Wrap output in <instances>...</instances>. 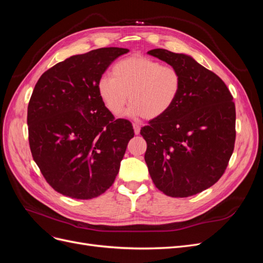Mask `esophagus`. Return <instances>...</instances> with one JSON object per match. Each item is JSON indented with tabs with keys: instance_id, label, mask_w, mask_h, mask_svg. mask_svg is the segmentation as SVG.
Listing matches in <instances>:
<instances>
[{
	"instance_id": "obj_1",
	"label": "esophagus",
	"mask_w": 263,
	"mask_h": 263,
	"mask_svg": "<svg viewBox=\"0 0 263 263\" xmlns=\"http://www.w3.org/2000/svg\"><path fill=\"white\" fill-rule=\"evenodd\" d=\"M133 127H134V132H135V134L138 135V134L140 133V126H139L138 124H134V125H133Z\"/></svg>"
}]
</instances>
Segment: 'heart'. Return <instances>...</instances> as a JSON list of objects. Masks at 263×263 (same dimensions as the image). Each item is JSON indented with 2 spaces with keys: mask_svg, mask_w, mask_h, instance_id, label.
<instances>
[{
  "mask_svg": "<svg viewBox=\"0 0 263 263\" xmlns=\"http://www.w3.org/2000/svg\"><path fill=\"white\" fill-rule=\"evenodd\" d=\"M181 86V74L174 67L161 66L144 55H130L115 63L110 78L100 79L98 91L110 114H121L129 100L127 116L154 119L173 106Z\"/></svg>",
  "mask_w": 263,
  "mask_h": 263,
  "instance_id": "obj_1",
  "label": "heart"
}]
</instances>
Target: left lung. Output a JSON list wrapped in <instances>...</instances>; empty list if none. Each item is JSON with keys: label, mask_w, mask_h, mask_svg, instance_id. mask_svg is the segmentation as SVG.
I'll list each match as a JSON object with an SVG mask.
<instances>
[{"label": "left lung", "mask_w": 263, "mask_h": 263, "mask_svg": "<svg viewBox=\"0 0 263 263\" xmlns=\"http://www.w3.org/2000/svg\"><path fill=\"white\" fill-rule=\"evenodd\" d=\"M148 53L176 68L182 79L173 106L140 130L149 174L165 195H195L220 179L233 155V95L218 76L189 54L165 49Z\"/></svg>", "instance_id": "left-lung-1"}]
</instances>
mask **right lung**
Here are the masks:
<instances>
[{
	"mask_svg": "<svg viewBox=\"0 0 263 263\" xmlns=\"http://www.w3.org/2000/svg\"><path fill=\"white\" fill-rule=\"evenodd\" d=\"M117 47L76 54L39 78L27 109L31 156L49 185L62 195L90 200L113 184L128 141L127 119H114L98 84L119 55Z\"/></svg>",
	"mask_w": 263,
	"mask_h": 263,
	"instance_id": "right-lung-1",
	"label": "right lung"
}]
</instances>
